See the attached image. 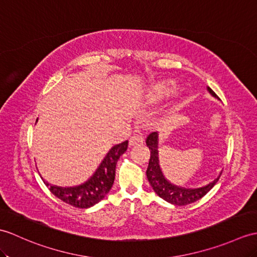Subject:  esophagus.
Listing matches in <instances>:
<instances>
[{
    "label": "esophagus",
    "mask_w": 257,
    "mask_h": 257,
    "mask_svg": "<svg viewBox=\"0 0 257 257\" xmlns=\"http://www.w3.org/2000/svg\"><path fill=\"white\" fill-rule=\"evenodd\" d=\"M143 141H145V139H143V137L141 135L135 134L133 137H130L129 146H138V145H141Z\"/></svg>",
    "instance_id": "1"
}]
</instances>
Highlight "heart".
<instances>
[{"mask_svg":"<svg viewBox=\"0 0 257 257\" xmlns=\"http://www.w3.org/2000/svg\"><path fill=\"white\" fill-rule=\"evenodd\" d=\"M172 91V85L170 83H162V84H159L156 89H154L153 93L151 94L150 98L151 99H156V98H161L165 96V95L170 94Z\"/></svg>","mask_w":257,"mask_h":257,"instance_id":"1","label":"heart"}]
</instances>
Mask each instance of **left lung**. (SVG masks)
<instances>
[{
	"mask_svg": "<svg viewBox=\"0 0 257 257\" xmlns=\"http://www.w3.org/2000/svg\"><path fill=\"white\" fill-rule=\"evenodd\" d=\"M209 91L214 97H218L217 94L214 93L211 88L208 87ZM147 146L150 150V161L147 169V177L149 183L151 184L152 188L154 189L161 198H163L168 202H171L176 206H186L199 200L202 198L209 190L216 185L219 181V177L216 178L212 183L207 185L205 187L196 188V189H187L183 187H177L169 183L165 180L162 174V171L159 165V154H158V133H152L148 136Z\"/></svg>",
	"mask_w": 257,
	"mask_h": 257,
	"instance_id": "obj_1",
	"label": "left lung"
}]
</instances>
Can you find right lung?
<instances>
[{
    "instance_id": "add662e5",
    "label": "right lung",
    "mask_w": 257,
    "mask_h": 257,
    "mask_svg": "<svg viewBox=\"0 0 257 257\" xmlns=\"http://www.w3.org/2000/svg\"><path fill=\"white\" fill-rule=\"evenodd\" d=\"M128 140L116 145L107 153L95 174L83 185L77 187L61 188L44 181L50 192L59 199L75 208H88L97 204L109 192L115 181L116 164L120 156L126 152ZM43 178V177H41Z\"/></svg>"
}]
</instances>
